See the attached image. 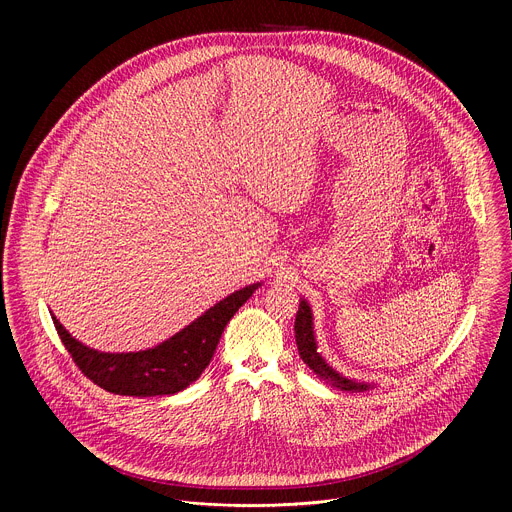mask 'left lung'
Returning a JSON list of instances; mask_svg holds the SVG:
<instances>
[{
  "mask_svg": "<svg viewBox=\"0 0 512 512\" xmlns=\"http://www.w3.org/2000/svg\"><path fill=\"white\" fill-rule=\"evenodd\" d=\"M294 330H296V344H298L302 360L330 387L348 391V393H364L369 389H375V383L344 377L334 367H330L326 358L318 352V342H316V334H314V314H312L310 304L304 298L300 300V310L296 314Z\"/></svg>",
  "mask_w": 512,
  "mask_h": 512,
  "instance_id": "obj_1",
  "label": "left lung"
}]
</instances>
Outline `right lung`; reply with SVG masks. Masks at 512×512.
Masks as SVG:
<instances>
[{"label":"right lung","mask_w":512,"mask_h":512,"mask_svg":"<svg viewBox=\"0 0 512 512\" xmlns=\"http://www.w3.org/2000/svg\"><path fill=\"white\" fill-rule=\"evenodd\" d=\"M257 287H261L259 281L233 291L231 296L208 308L172 338L137 352H101L89 348L72 338L54 314L50 316L72 360L101 389L131 397L174 395L202 375L225 326Z\"/></svg>","instance_id":"1"}]
</instances>
